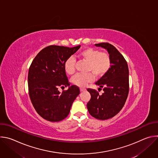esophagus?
I'll return each mask as SVG.
<instances>
[{
	"instance_id": "1",
	"label": "esophagus",
	"mask_w": 158,
	"mask_h": 158,
	"mask_svg": "<svg viewBox=\"0 0 158 158\" xmlns=\"http://www.w3.org/2000/svg\"><path fill=\"white\" fill-rule=\"evenodd\" d=\"M85 88H80V91L81 92H84V91H85Z\"/></svg>"
}]
</instances>
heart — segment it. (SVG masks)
<instances>
[{
    "instance_id": "obj_1",
    "label": "heart",
    "mask_w": 158,
    "mask_h": 158,
    "mask_svg": "<svg viewBox=\"0 0 158 158\" xmlns=\"http://www.w3.org/2000/svg\"><path fill=\"white\" fill-rule=\"evenodd\" d=\"M78 57L80 60L87 62L85 71L89 72L76 74L72 78V82L79 87H85L87 84L91 82L94 78V74L98 79L102 77L110 68L111 59L109 54L101 52L98 49L92 48H85L79 53ZM64 68L67 74H73L76 71L75 59L70 57L66 59Z\"/></svg>"
}]
</instances>
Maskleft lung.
I'll use <instances>...</instances> for the list:
<instances>
[{
  "label": "left lung",
  "mask_w": 158,
  "mask_h": 158,
  "mask_svg": "<svg viewBox=\"0 0 158 158\" xmlns=\"http://www.w3.org/2000/svg\"><path fill=\"white\" fill-rule=\"evenodd\" d=\"M95 46L107 49L111 66L108 73L96 82L99 89L103 88L101 95L95 89H87L91 96L87 107L94 118L106 120L116 116L126 102L129 89V69L123 56L112 44L102 42Z\"/></svg>",
  "instance_id": "1"
}]
</instances>
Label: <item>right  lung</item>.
<instances>
[{"instance_id":"add662e5","label":"right lung","mask_w":158,"mask_h":158,"mask_svg":"<svg viewBox=\"0 0 158 158\" xmlns=\"http://www.w3.org/2000/svg\"><path fill=\"white\" fill-rule=\"evenodd\" d=\"M81 46L67 48L48 46L41 50L32 60L28 74L29 94L37 113L44 119L59 122L69 115L72 104L80 93L73 85L62 93L58 89L70 85L64 65Z\"/></svg>"}]
</instances>
